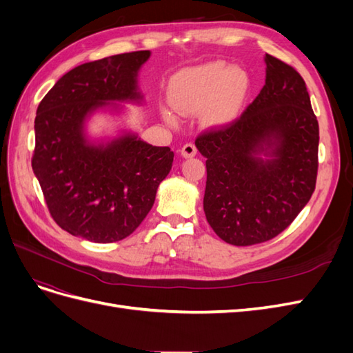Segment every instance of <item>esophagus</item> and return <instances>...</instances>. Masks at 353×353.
I'll return each instance as SVG.
<instances>
[{"instance_id":"34e87169","label":"esophagus","mask_w":353,"mask_h":353,"mask_svg":"<svg viewBox=\"0 0 353 353\" xmlns=\"http://www.w3.org/2000/svg\"><path fill=\"white\" fill-rule=\"evenodd\" d=\"M197 153V148L193 143H187L183 145V148H181V156L183 157H193L196 156Z\"/></svg>"}]
</instances>
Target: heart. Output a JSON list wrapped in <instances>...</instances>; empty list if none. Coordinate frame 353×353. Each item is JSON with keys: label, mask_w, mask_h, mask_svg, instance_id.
I'll list each match as a JSON object with an SVG mask.
<instances>
[{"label": "heart", "mask_w": 353, "mask_h": 353, "mask_svg": "<svg viewBox=\"0 0 353 353\" xmlns=\"http://www.w3.org/2000/svg\"><path fill=\"white\" fill-rule=\"evenodd\" d=\"M248 88V74L240 68H232L225 61H213L181 72L170 83V99L183 113H194L210 105L208 119L223 122L236 108ZM165 121L176 123L170 110H163Z\"/></svg>", "instance_id": "heart-1"}]
</instances>
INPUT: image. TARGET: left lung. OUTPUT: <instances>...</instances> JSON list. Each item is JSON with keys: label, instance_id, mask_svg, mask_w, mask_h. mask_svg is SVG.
<instances>
[{"label": "left lung", "instance_id": "obj_1", "mask_svg": "<svg viewBox=\"0 0 353 353\" xmlns=\"http://www.w3.org/2000/svg\"><path fill=\"white\" fill-rule=\"evenodd\" d=\"M265 63V85L253 103L237 119L196 138L208 159L206 219L232 245L279 236L316 184L319 128L306 83L287 63L270 54Z\"/></svg>", "mask_w": 353, "mask_h": 353}]
</instances>
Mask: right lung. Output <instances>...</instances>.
<instances>
[{"label": "right lung", "mask_w": 353, "mask_h": 353, "mask_svg": "<svg viewBox=\"0 0 353 353\" xmlns=\"http://www.w3.org/2000/svg\"><path fill=\"white\" fill-rule=\"evenodd\" d=\"M148 57L145 50L83 63L63 74L38 105L32 169L51 218L72 236L92 243L126 239L150 212L172 168L169 147L134 134L92 144L83 132L97 109L143 100L137 74Z\"/></svg>", "instance_id": "obj_1"}]
</instances>
